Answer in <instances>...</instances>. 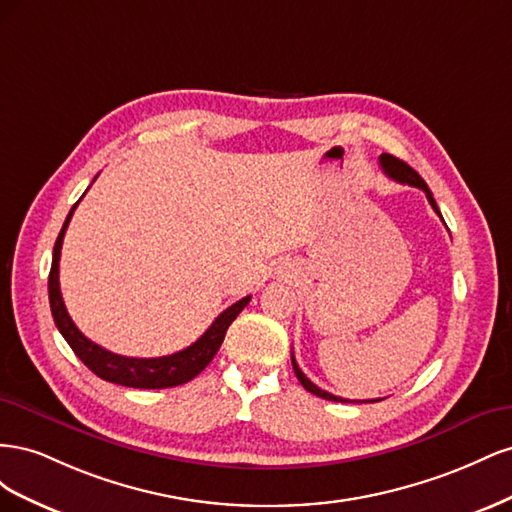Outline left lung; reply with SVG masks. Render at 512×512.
Masks as SVG:
<instances>
[{
	"mask_svg": "<svg viewBox=\"0 0 512 512\" xmlns=\"http://www.w3.org/2000/svg\"><path fill=\"white\" fill-rule=\"evenodd\" d=\"M380 166H382L384 173L389 175L391 179H395V181H399V183L414 185V188H421V190L427 194V200H429V205L433 207V211H436V213L440 215V209H438V205H436V200H433V194L429 192L427 183L423 181V177L418 175L412 166H408L404 160H399V158L391 156V153H382V156H380ZM440 218H442V215H440ZM292 369H294V374H297L299 382L303 384V389L309 391L312 395L322 397V399H329V401H342V404H344V401H350V399H342V397H337V395H331V393H327V391L318 389V386H316L312 380H309V378L303 374V371L299 369L297 361H294V354H292ZM367 401H378V399H365V404H367Z\"/></svg>",
	"mask_w": 512,
	"mask_h": 512,
	"instance_id": "8db88e82",
	"label": "left lung"
}]
</instances>
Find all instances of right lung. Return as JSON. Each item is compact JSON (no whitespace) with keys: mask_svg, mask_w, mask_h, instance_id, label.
<instances>
[{"mask_svg":"<svg viewBox=\"0 0 512 512\" xmlns=\"http://www.w3.org/2000/svg\"><path fill=\"white\" fill-rule=\"evenodd\" d=\"M76 205L70 209L68 218L64 226H61V232L55 241L53 265L49 273V301H51V312L59 333L64 335L74 354L79 356V359L94 371L98 378L106 382L132 386V389H168V386H179L196 378L200 371L211 363L215 352L220 350L232 320L241 314V309L250 303L252 297H243L235 305L224 309V312L215 318L211 327L200 335V339H196L192 346L183 348L175 354L158 356V359H134V356H121L94 344L91 339H87L79 329H76V324L68 316V309L64 305V299H61V290H59L61 243H64L66 228L70 224Z\"/></svg>","mask_w":512,"mask_h":512,"instance_id":"obj_1","label":"right lung"}]
</instances>
